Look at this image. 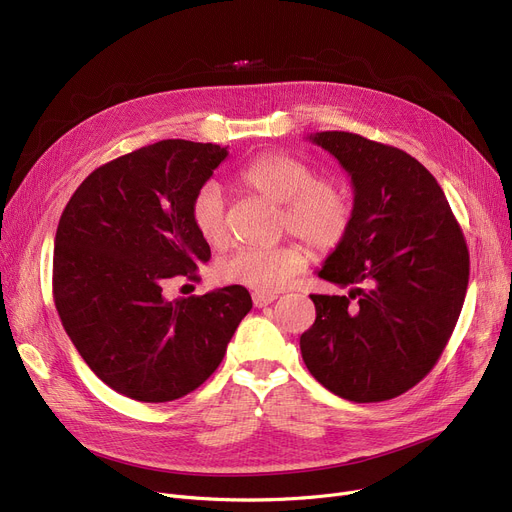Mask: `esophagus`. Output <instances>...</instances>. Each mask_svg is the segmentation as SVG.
<instances>
[{"label":"esophagus","instance_id":"34e87169","mask_svg":"<svg viewBox=\"0 0 512 512\" xmlns=\"http://www.w3.org/2000/svg\"><path fill=\"white\" fill-rule=\"evenodd\" d=\"M276 299H278V294H274V292H253V305L255 307H265V305L274 303Z\"/></svg>","mask_w":512,"mask_h":512}]
</instances>
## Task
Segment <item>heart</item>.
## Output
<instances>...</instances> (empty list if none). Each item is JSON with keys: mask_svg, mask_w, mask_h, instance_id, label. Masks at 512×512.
Wrapping results in <instances>:
<instances>
[{"mask_svg": "<svg viewBox=\"0 0 512 512\" xmlns=\"http://www.w3.org/2000/svg\"><path fill=\"white\" fill-rule=\"evenodd\" d=\"M242 184L274 203H282L280 226L301 236L315 251L336 249L353 224V203L346 188L332 178H317L307 161L282 151L261 153L240 172ZM191 218L211 247L228 242L226 199L222 186L207 180L193 197ZM297 242L272 249H240L220 265V280L257 292H276L305 267Z\"/></svg>", "mask_w": 512, "mask_h": 512, "instance_id": "b5f03b06", "label": "heart"}]
</instances>
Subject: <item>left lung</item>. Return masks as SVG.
Segmentation results:
<instances>
[{
  "instance_id": "left-lung-1",
  "label": "left lung",
  "mask_w": 512,
  "mask_h": 512,
  "mask_svg": "<svg viewBox=\"0 0 512 512\" xmlns=\"http://www.w3.org/2000/svg\"><path fill=\"white\" fill-rule=\"evenodd\" d=\"M309 141L351 176L355 205L351 230L317 272L351 292L311 294L303 361L340 398L390 400L432 371L459 321L467 242L440 184L409 153L342 130Z\"/></svg>"
}]
</instances>
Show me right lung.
Returning <instances> with one entry per match:
<instances>
[{
	"instance_id": "1",
	"label": "right lung",
	"mask_w": 512,
	"mask_h": 512,
	"mask_svg": "<svg viewBox=\"0 0 512 512\" xmlns=\"http://www.w3.org/2000/svg\"><path fill=\"white\" fill-rule=\"evenodd\" d=\"M220 145L159 141L91 172L70 197L53 249V301L78 355L112 390L168 402L218 369L251 307L245 286L164 297L211 251L191 203L226 159Z\"/></svg>"
}]
</instances>
